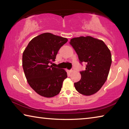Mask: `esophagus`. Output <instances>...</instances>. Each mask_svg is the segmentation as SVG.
<instances>
[{
    "instance_id": "34e87169",
    "label": "esophagus",
    "mask_w": 129,
    "mask_h": 129,
    "mask_svg": "<svg viewBox=\"0 0 129 129\" xmlns=\"http://www.w3.org/2000/svg\"><path fill=\"white\" fill-rule=\"evenodd\" d=\"M70 72L71 73H73V72H75V69L74 68H72L71 70H70Z\"/></svg>"
}]
</instances>
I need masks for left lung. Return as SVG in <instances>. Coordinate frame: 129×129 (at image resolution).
<instances>
[{
	"instance_id": "1",
	"label": "left lung",
	"mask_w": 129,
	"mask_h": 129,
	"mask_svg": "<svg viewBox=\"0 0 129 129\" xmlns=\"http://www.w3.org/2000/svg\"><path fill=\"white\" fill-rule=\"evenodd\" d=\"M70 44L80 62L86 64L85 71L80 72L81 80L74 84L76 90L84 95L94 94L108 78L112 61L110 50L103 41L89 36L72 39Z\"/></svg>"
}]
</instances>
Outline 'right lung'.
Returning <instances> with one entry per match:
<instances>
[{
  "label": "right lung",
  "instance_id": "1",
  "mask_svg": "<svg viewBox=\"0 0 129 129\" xmlns=\"http://www.w3.org/2000/svg\"><path fill=\"white\" fill-rule=\"evenodd\" d=\"M67 41V38L44 33L32 39L24 51V72L29 86L38 94L51 98L60 92L67 73L49 64L55 61L58 51Z\"/></svg>",
  "mask_w": 129,
  "mask_h": 129
}]
</instances>
